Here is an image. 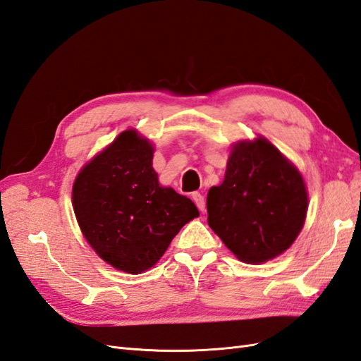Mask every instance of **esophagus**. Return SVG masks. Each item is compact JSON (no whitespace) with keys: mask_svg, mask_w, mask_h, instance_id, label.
<instances>
[{"mask_svg":"<svg viewBox=\"0 0 361 361\" xmlns=\"http://www.w3.org/2000/svg\"><path fill=\"white\" fill-rule=\"evenodd\" d=\"M191 199H192V202L195 203V206L199 207V211H200V212H204V209H206V204H204V199H203V195H202L200 192H192Z\"/></svg>","mask_w":361,"mask_h":361,"instance_id":"obj_1","label":"esophagus"}]
</instances>
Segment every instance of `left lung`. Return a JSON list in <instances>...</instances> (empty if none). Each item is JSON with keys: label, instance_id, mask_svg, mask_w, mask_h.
<instances>
[{"label": "left lung", "instance_id": "left-lung-1", "mask_svg": "<svg viewBox=\"0 0 361 361\" xmlns=\"http://www.w3.org/2000/svg\"><path fill=\"white\" fill-rule=\"evenodd\" d=\"M207 224L245 264L280 256L300 235L307 190L298 169L264 137L233 145L224 180L207 192Z\"/></svg>", "mask_w": 361, "mask_h": 361}]
</instances>
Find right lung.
<instances>
[{"label": "right lung", "mask_w": 361, "mask_h": 361, "mask_svg": "<svg viewBox=\"0 0 361 361\" xmlns=\"http://www.w3.org/2000/svg\"><path fill=\"white\" fill-rule=\"evenodd\" d=\"M152 159L150 141L135 129L123 130L85 164L72 188L87 243L106 264L128 274L154 267L180 228L199 216L188 197L161 187Z\"/></svg>", "instance_id": "1"}]
</instances>
